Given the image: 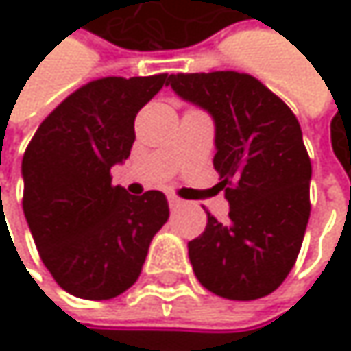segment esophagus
<instances>
[{"label": "esophagus", "instance_id": "obj_1", "mask_svg": "<svg viewBox=\"0 0 351 351\" xmlns=\"http://www.w3.org/2000/svg\"><path fill=\"white\" fill-rule=\"evenodd\" d=\"M169 205H171L173 209H176V207H180V205H182V201H180L178 197H175V195H171V197H169Z\"/></svg>", "mask_w": 351, "mask_h": 351}]
</instances>
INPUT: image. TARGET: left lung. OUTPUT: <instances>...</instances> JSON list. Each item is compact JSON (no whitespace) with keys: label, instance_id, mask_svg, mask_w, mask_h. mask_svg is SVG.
<instances>
[{"label":"left lung","instance_id":"1","mask_svg":"<svg viewBox=\"0 0 351 351\" xmlns=\"http://www.w3.org/2000/svg\"><path fill=\"white\" fill-rule=\"evenodd\" d=\"M167 85L211 113L213 167L230 203L228 221L207 213L205 232L189 242L193 272L217 297H266L295 266L311 215V160L299 119L245 73H178Z\"/></svg>","mask_w":351,"mask_h":351}]
</instances>
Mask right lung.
<instances>
[{"instance_id": "add662e5", "label": "right lung", "mask_w": 351, "mask_h": 351, "mask_svg": "<svg viewBox=\"0 0 351 351\" xmlns=\"http://www.w3.org/2000/svg\"><path fill=\"white\" fill-rule=\"evenodd\" d=\"M167 83V73L91 81L40 123L24 152L22 207L38 254L58 287L79 299L128 291L169 219L165 193L134 197L111 184V167L136 140V113Z\"/></svg>"}]
</instances>
